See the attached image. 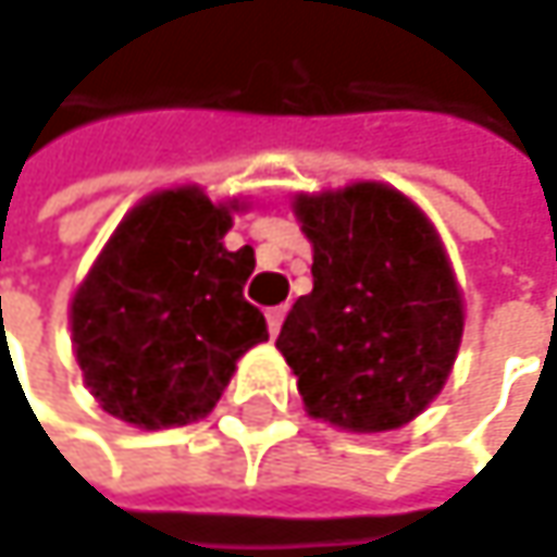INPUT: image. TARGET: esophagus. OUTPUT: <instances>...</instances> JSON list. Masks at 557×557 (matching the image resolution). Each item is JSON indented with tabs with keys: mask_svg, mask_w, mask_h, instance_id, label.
<instances>
[{
	"mask_svg": "<svg viewBox=\"0 0 557 557\" xmlns=\"http://www.w3.org/2000/svg\"><path fill=\"white\" fill-rule=\"evenodd\" d=\"M283 319H286V306H274V309H268V331H271V337H277L280 334Z\"/></svg>",
	"mask_w": 557,
	"mask_h": 557,
	"instance_id": "obj_1",
	"label": "esophagus"
}]
</instances>
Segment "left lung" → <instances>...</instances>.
<instances>
[{"label":"left lung","mask_w":557,"mask_h":557,"mask_svg":"<svg viewBox=\"0 0 557 557\" xmlns=\"http://www.w3.org/2000/svg\"><path fill=\"white\" fill-rule=\"evenodd\" d=\"M312 242V293L277 350L306 414L350 433L411 424L453 373L466 302L428 213L382 181L296 194Z\"/></svg>","instance_id":"8db88e82"}]
</instances>
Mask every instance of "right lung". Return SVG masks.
<instances>
[{"label": "right lung", "mask_w": 557, "mask_h": 557, "mask_svg": "<svg viewBox=\"0 0 557 557\" xmlns=\"http://www.w3.org/2000/svg\"><path fill=\"white\" fill-rule=\"evenodd\" d=\"M242 200L181 184L143 197L76 286L70 329L82 380L117 421L143 430L207 418L238 357L268 341L242 296L251 245H223Z\"/></svg>", "instance_id": "add662e5"}]
</instances>
